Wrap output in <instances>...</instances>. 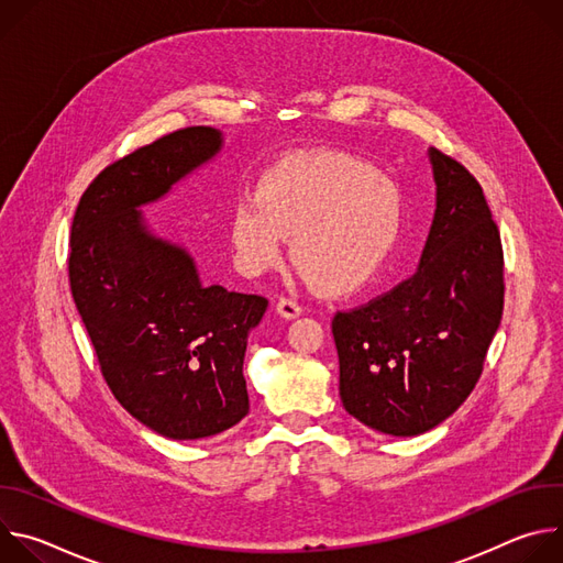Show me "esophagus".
I'll return each mask as SVG.
<instances>
[{
    "mask_svg": "<svg viewBox=\"0 0 563 563\" xmlns=\"http://www.w3.org/2000/svg\"><path fill=\"white\" fill-rule=\"evenodd\" d=\"M276 311H278L283 318L291 320V318H298V316L302 313V307H300L296 300H291V298H280V300L276 302Z\"/></svg>",
    "mask_w": 563,
    "mask_h": 563,
    "instance_id": "34e87169",
    "label": "esophagus"
}]
</instances>
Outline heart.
I'll return each mask as SVG.
<instances>
[{
    "label": "heart",
    "instance_id": "1",
    "mask_svg": "<svg viewBox=\"0 0 563 563\" xmlns=\"http://www.w3.org/2000/svg\"><path fill=\"white\" fill-rule=\"evenodd\" d=\"M404 224V194L372 165L341 153L305 155L238 200L229 245L240 272L263 276L283 261L291 235L300 274L328 296H350L376 278Z\"/></svg>",
    "mask_w": 563,
    "mask_h": 563
}]
</instances>
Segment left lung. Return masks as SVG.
I'll return each instance as SVG.
<instances>
[{
	"mask_svg": "<svg viewBox=\"0 0 563 563\" xmlns=\"http://www.w3.org/2000/svg\"><path fill=\"white\" fill-rule=\"evenodd\" d=\"M428 155L437 211L417 274L332 320L343 408L391 437L459 410L504 313V250L484 189L439 148Z\"/></svg>",
	"mask_w": 563,
	"mask_h": 563,
	"instance_id": "obj_1",
	"label": "left lung"
}]
</instances>
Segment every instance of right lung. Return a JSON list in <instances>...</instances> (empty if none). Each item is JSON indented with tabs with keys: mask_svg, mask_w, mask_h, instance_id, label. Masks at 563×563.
<instances>
[{
	"mask_svg": "<svg viewBox=\"0 0 563 563\" xmlns=\"http://www.w3.org/2000/svg\"><path fill=\"white\" fill-rule=\"evenodd\" d=\"M211 126H189L107 167L70 227L75 307L120 406L174 441L220 434L250 412L247 336L267 298L202 285L194 256L155 235L142 207L222 151Z\"/></svg>",
	"mask_w": 563,
	"mask_h": 563,
	"instance_id": "obj_1",
	"label": "right lung"
}]
</instances>
